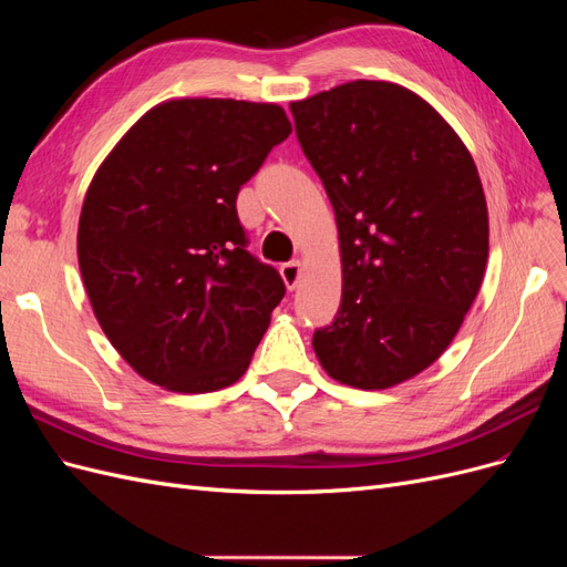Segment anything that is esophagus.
Here are the masks:
<instances>
[{
	"mask_svg": "<svg viewBox=\"0 0 567 567\" xmlns=\"http://www.w3.org/2000/svg\"><path fill=\"white\" fill-rule=\"evenodd\" d=\"M302 271H305V267H302L300 260L281 265V277H284V284L288 286V290H293V288L300 284Z\"/></svg>",
	"mask_w": 567,
	"mask_h": 567,
	"instance_id": "obj_1",
	"label": "esophagus"
}]
</instances>
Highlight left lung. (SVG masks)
I'll list each match as a JSON object with an SVG mask.
<instances>
[{
	"label": "left lung",
	"instance_id": "1",
	"mask_svg": "<svg viewBox=\"0 0 567 567\" xmlns=\"http://www.w3.org/2000/svg\"><path fill=\"white\" fill-rule=\"evenodd\" d=\"M290 113L333 205L342 300L312 346L331 379L383 390L431 367L471 310L489 221L468 148L400 84L354 80Z\"/></svg>",
	"mask_w": 567,
	"mask_h": 567
}]
</instances>
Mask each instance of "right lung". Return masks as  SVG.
Instances as JSON below:
<instances>
[{"instance_id":"1","label":"right lung","mask_w":567,"mask_h":567,"mask_svg":"<svg viewBox=\"0 0 567 567\" xmlns=\"http://www.w3.org/2000/svg\"><path fill=\"white\" fill-rule=\"evenodd\" d=\"M290 132L277 104L175 99L96 169L80 274L111 346L146 381L213 392L246 373L286 286L248 252L236 196Z\"/></svg>"}]
</instances>
